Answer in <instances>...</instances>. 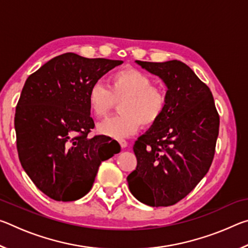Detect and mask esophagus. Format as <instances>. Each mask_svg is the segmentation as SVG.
Listing matches in <instances>:
<instances>
[{
    "label": "esophagus",
    "instance_id": "34e87169",
    "mask_svg": "<svg viewBox=\"0 0 248 248\" xmlns=\"http://www.w3.org/2000/svg\"><path fill=\"white\" fill-rule=\"evenodd\" d=\"M119 143L121 145V148H127L128 146V142L125 140H119Z\"/></svg>",
    "mask_w": 248,
    "mask_h": 248
}]
</instances>
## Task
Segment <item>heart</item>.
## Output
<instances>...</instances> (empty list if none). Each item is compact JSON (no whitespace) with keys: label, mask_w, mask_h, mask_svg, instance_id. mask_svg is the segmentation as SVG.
Instances as JSON below:
<instances>
[{"label":"heart","mask_w":248,"mask_h":248,"mask_svg":"<svg viewBox=\"0 0 248 248\" xmlns=\"http://www.w3.org/2000/svg\"><path fill=\"white\" fill-rule=\"evenodd\" d=\"M119 116L104 120L97 125L105 136L124 139L143 124L152 127L167 108V92L154 84L152 78L134 68L117 70L108 77L107 86L97 82L91 86L87 103L96 118H105L120 102Z\"/></svg>","instance_id":"1"}]
</instances>
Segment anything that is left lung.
Returning <instances> with one entry per match:
<instances>
[{"mask_svg":"<svg viewBox=\"0 0 248 248\" xmlns=\"http://www.w3.org/2000/svg\"><path fill=\"white\" fill-rule=\"evenodd\" d=\"M167 86V108L133 145L137 169L127 177L136 198L169 207L185 198L215 157L220 117L211 91L182 61H137Z\"/></svg>","mask_w":248,"mask_h":248,"instance_id":"left-lung-1","label":"left lung"}]
</instances>
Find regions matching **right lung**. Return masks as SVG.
I'll use <instances>...</instances> for the list:
<instances>
[{
	"label": "right lung",
	"mask_w": 248,
	"mask_h": 248,
	"mask_svg": "<svg viewBox=\"0 0 248 248\" xmlns=\"http://www.w3.org/2000/svg\"><path fill=\"white\" fill-rule=\"evenodd\" d=\"M123 62L68 52L51 59L25 82L14 120L18 157L49 198H82L93 186L100 163L120 152L119 146L107 148L105 136L87 137L95 127L87 94Z\"/></svg>",
	"instance_id": "add662e5"
}]
</instances>
